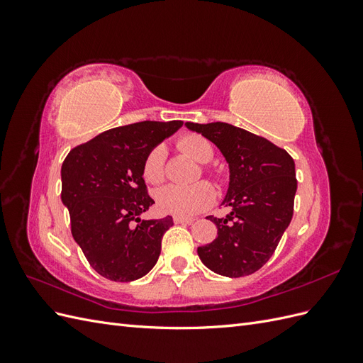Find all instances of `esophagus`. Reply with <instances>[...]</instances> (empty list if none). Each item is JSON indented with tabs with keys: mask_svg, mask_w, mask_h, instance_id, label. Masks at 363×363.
I'll return each mask as SVG.
<instances>
[{
	"mask_svg": "<svg viewBox=\"0 0 363 363\" xmlns=\"http://www.w3.org/2000/svg\"><path fill=\"white\" fill-rule=\"evenodd\" d=\"M172 219L175 224H192L195 221L194 218H183V216H174Z\"/></svg>",
	"mask_w": 363,
	"mask_h": 363,
	"instance_id": "34e87169",
	"label": "esophagus"
}]
</instances>
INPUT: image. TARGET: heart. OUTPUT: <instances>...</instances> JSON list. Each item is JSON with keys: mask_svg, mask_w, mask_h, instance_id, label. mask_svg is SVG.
<instances>
[{"mask_svg": "<svg viewBox=\"0 0 363 363\" xmlns=\"http://www.w3.org/2000/svg\"><path fill=\"white\" fill-rule=\"evenodd\" d=\"M177 147L199 163H207L213 157V148L206 138L196 133L183 135ZM142 177L150 184H159L164 179V147H152L142 162ZM215 201V189L201 182L192 186L168 184L156 192L159 211L175 216H192L211 207Z\"/></svg>", "mask_w": 363, "mask_h": 363, "instance_id": "b5f03b06", "label": "heart"}]
</instances>
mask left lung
<instances>
[{"mask_svg":"<svg viewBox=\"0 0 363 363\" xmlns=\"http://www.w3.org/2000/svg\"><path fill=\"white\" fill-rule=\"evenodd\" d=\"M186 127L221 150L230 167L225 218L208 216L218 227L213 242L199 247L204 265L225 277L260 269L276 251L294 215L295 163L286 150L227 123Z\"/></svg>","mask_w":363,"mask_h":363,"instance_id":"obj_1","label":"left lung"}]
</instances>
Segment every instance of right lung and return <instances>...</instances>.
I'll use <instances>...</instances> for the list:
<instances>
[{"instance_id":"obj_1","label":"right lung","mask_w":363,"mask_h":363,"mask_svg":"<svg viewBox=\"0 0 363 363\" xmlns=\"http://www.w3.org/2000/svg\"><path fill=\"white\" fill-rule=\"evenodd\" d=\"M182 125V121H142L111 128L63 160L62 201L69 211L71 233L89 265L107 280H136L156 265L172 218H139L155 204L142 162Z\"/></svg>"}]
</instances>
